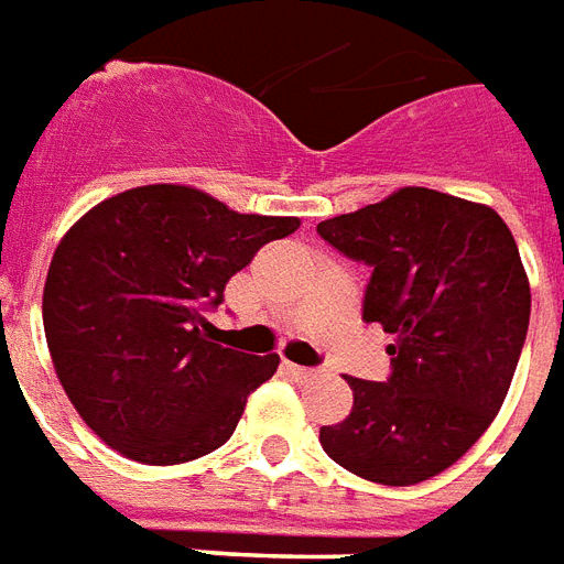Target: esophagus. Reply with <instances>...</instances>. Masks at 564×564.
<instances>
[{
  "label": "esophagus",
  "instance_id": "1",
  "mask_svg": "<svg viewBox=\"0 0 564 564\" xmlns=\"http://www.w3.org/2000/svg\"><path fill=\"white\" fill-rule=\"evenodd\" d=\"M282 369H285L291 378H297V381H310V378H315V369L297 367V364H291V360H285V364H282Z\"/></svg>",
  "mask_w": 564,
  "mask_h": 564
}]
</instances>
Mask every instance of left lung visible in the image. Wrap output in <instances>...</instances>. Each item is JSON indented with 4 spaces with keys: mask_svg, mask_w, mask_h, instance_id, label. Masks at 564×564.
<instances>
[{
    "mask_svg": "<svg viewBox=\"0 0 564 564\" xmlns=\"http://www.w3.org/2000/svg\"><path fill=\"white\" fill-rule=\"evenodd\" d=\"M318 237L372 270L364 322L393 333L388 381L348 378L355 409L322 447L360 478L409 487L454 466L511 388L529 279L496 209L435 188L322 221Z\"/></svg>",
    "mask_w": 564,
    "mask_h": 564,
    "instance_id": "8db88e82",
    "label": "left lung"
}]
</instances>
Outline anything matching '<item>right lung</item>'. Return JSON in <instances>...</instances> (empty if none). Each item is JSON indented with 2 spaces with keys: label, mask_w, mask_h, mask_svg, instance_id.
<instances>
[{
  "label": "right lung",
  "mask_w": 564,
  "mask_h": 564,
  "mask_svg": "<svg viewBox=\"0 0 564 564\" xmlns=\"http://www.w3.org/2000/svg\"><path fill=\"white\" fill-rule=\"evenodd\" d=\"M297 228L197 188L141 186L65 234L44 282V336L68 400L105 445L176 466L231 438L279 357L213 343L207 312L261 246Z\"/></svg>",
  "instance_id": "add662e5"
}]
</instances>
